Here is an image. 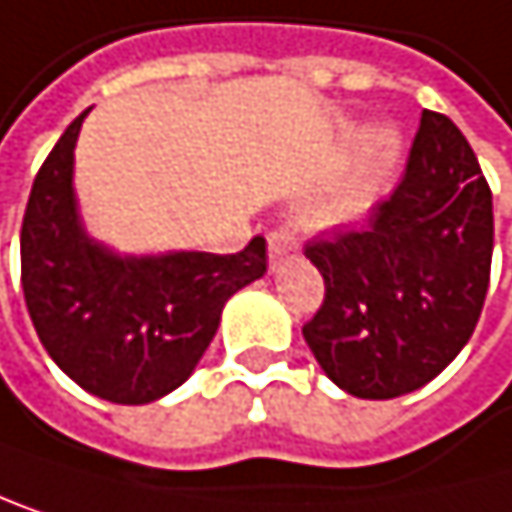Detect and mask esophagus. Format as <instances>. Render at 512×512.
I'll list each match as a JSON object with an SVG mask.
<instances>
[{
  "label": "esophagus",
  "instance_id": "34e87169",
  "mask_svg": "<svg viewBox=\"0 0 512 512\" xmlns=\"http://www.w3.org/2000/svg\"><path fill=\"white\" fill-rule=\"evenodd\" d=\"M298 248V239H294V233H288V230H273L270 236H267V251H270V267L276 270L288 254Z\"/></svg>",
  "mask_w": 512,
  "mask_h": 512
}]
</instances>
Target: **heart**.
<instances>
[{"label":"heart","mask_w":512,"mask_h":512,"mask_svg":"<svg viewBox=\"0 0 512 512\" xmlns=\"http://www.w3.org/2000/svg\"><path fill=\"white\" fill-rule=\"evenodd\" d=\"M353 202H356V190H344V193H338V196L325 199L313 214H316L319 221H338V218H344V214L353 208Z\"/></svg>","instance_id":"1"}]
</instances>
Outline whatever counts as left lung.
Returning <instances> with one entry per match:
<instances>
[{
	"label": "left lung",
	"mask_w": 512,
	"mask_h": 512,
	"mask_svg": "<svg viewBox=\"0 0 512 512\" xmlns=\"http://www.w3.org/2000/svg\"><path fill=\"white\" fill-rule=\"evenodd\" d=\"M495 214L461 128L421 113L396 190L359 230L304 248L325 298L304 341L325 375L359 399H396L430 384L479 322Z\"/></svg>",
	"instance_id": "8db88e82"
}]
</instances>
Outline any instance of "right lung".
I'll return each instance as SVG.
<instances>
[{
  "instance_id": "1",
  "label": "right lung",
  "mask_w": 512,
  "mask_h": 512,
  "mask_svg": "<svg viewBox=\"0 0 512 512\" xmlns=\"http://www.w3.org/2000/svg\"><path fill=\"white\" fill-rule=\"evenodd\" d=\"M82 116L42 162L21 227V282L42 347L70 381L116 405L178 390L199 365L224 304L267 273V242L236 254H116L79 218L73 150Z\"/></svg>"
}]
</instances>
